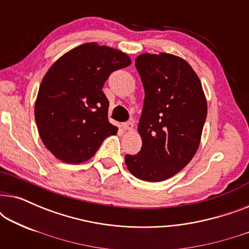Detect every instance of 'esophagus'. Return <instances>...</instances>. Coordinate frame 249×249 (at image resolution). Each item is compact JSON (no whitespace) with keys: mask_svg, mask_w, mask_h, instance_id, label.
<instances>
[{"mask_svg":"<svg viewBox=\"0 0 249 249\" xmlns=\"http://www.w3.org/2000/svg\"><path fill=\"white\" fill-rule=\"evenodd\" d=\"M122 128H124V130L130 131L134 129V124H132V121H128V122H125V124H122Z\"/></svg>","mask_w":249,"mask_h":249,"instance_id":"esophagus-1","label":"esophagus"}]
</instances>
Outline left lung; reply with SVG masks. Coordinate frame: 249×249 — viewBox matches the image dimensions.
<instances>
[{"label":"left lung","mask_w":249,"mask_h":249,"mask_svg":"<svg viewBox=\"0 0 249 249\" xmlns=\"http://www.w3.org/2000/svg\"><path fill=\"white\" fill-rule=\"evenodd\" d=\"M136 69L145 89L138 132L142 149L125 155L136 178L159 182L171 178L192 161L198 149L207 103L193 68L169 53L141 54Z\"/></svg>","instance_id":"obj_1"}]
</instances>
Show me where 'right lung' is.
Here are the masks:
<instances>
[{
    "instance_id": "obj_1",
    "label": "right lung",
    "mask_w": 249,
    "mask_h": 249,
    "mask_svg": "<svg viewBox=\"0 0 249 249\" xmlns=\"http://www.w3.org/2000/svg\"><path fill=\"white\" fill-rule=\"evenodd\" d=\"M130 64L121 51L86 43L50 68L36 98L35 120L43 144L56 159L79 164L117 134L108 122V101L102 88L113 71Z\"/></svg>"
}]
</instances>
